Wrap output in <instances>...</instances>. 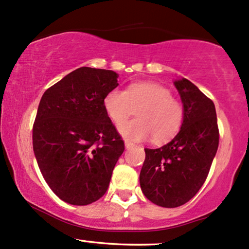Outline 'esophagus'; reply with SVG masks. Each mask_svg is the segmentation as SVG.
Here are the masks:
<instances>
[{"mask_svg":"<svg viewBox=\"0 0 249 249\" xmlns=\"http://www.w3.org/2000/svg\"><path fill=\"white\" fill-rule=\"evenodd\" d=\"M124 146H125V149L129 150V149H131L134 146V143L129 142V141H124Z\"/></svg>","mask_w":249,"mask_h":249,"instance_id":"1","label":"esophagus"}]
</instances>
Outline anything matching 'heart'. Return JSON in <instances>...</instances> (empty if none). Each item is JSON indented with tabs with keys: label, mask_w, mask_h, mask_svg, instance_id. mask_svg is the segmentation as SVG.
<instances>
[{
	"label": "heart",
	"mask_w": 249,
	"mask_h": 249,
	"mask_svg": "<svg viewBox=\"0 0 249 249\" xmlns=\"http://www.w3.org/2000/svg\"><path fill=\"white\" fill-rule=\"evenodd\" d=\"M131 105H141L136 112L137 119L119 127V133L127 140L143 141L152 136L156 142H162L176 135L182 124V105L172 98L166 88L157 83H131L125 91L112 89L103 99L106 114L116 124L129 116Z\"/></svg>",
	"instance_id": "obj_1"
}]
</instances>
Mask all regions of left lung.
I'll list each match as a JSON object with an SVG mask.
<instances>
[{
  "mask_svg": "<svg viewBox=\"0 0 249 249\" xmlns=\"http://www.w3.org/2000/svg\"><path fill=\"white\" fill-rule=\"evenodd\" d=\"M174 87L182 101V124L167 144L144 149L140 173L143 194L164 208L180 207L194 197L207 179L219 143L213 100L186 78L176 79Z\"/></svg>",
  "mask_w": 249,
  "mask_h": 249,
  "instance_id": "obj_1",
  "label": "left lung"
}]
</instances>
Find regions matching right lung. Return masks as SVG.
Wrapping results in <instances>:
<instances>
[{
    "instance_id": "right-lung-1",
    "label": "right lung",
    "mask_w": 249,
    "mask_h": 249,
    "mask_svg": "<svg viewBox=\"0 0 249 249\" xmlns=\"http://www.w3.org/2000/svg\"><path fill=\"white\" fill-rule=\"evenodd\" d=\"M113 70L82 67L42 94L33 124V151L57 197L88 205L107 192L124 143L103 106L119 85Z\"/></svg>"
}]
</instances>
